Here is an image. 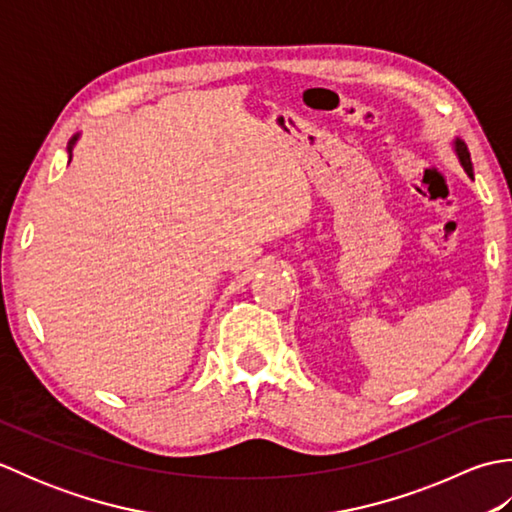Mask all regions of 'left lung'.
Wrapping results in <instances>:
<instances>
[{
    "instance_id": "1",
    "label": "left lung",
    "mask_w": 512,
    "mask_h": 512,
    "mask_svg": "<svg viewBox=\"0 0 512 512\" xmlns=\"http://www.w3.org/2000/svg\"><path fill=\"white\" fill-rule=\"evenodd\" d=\"M455 154H458V158H460V162H462L464 171L469 173V176L473 178V165H471L469 147H466V145H464V140H460V138H455Z\"/></svg>"
}]
</instances>
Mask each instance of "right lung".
Segmentation results:
<instances>
[{
  "label": "right lung",
  "mask_w": 512,
  "mask_h": 512,
  "mask_svg": "<svg viewBox=\"0 0 512 512\" xmlns=\"http://www.w3.org/2000/svg\"><path fill=\"white\" fill-rule=\"evenodd\" d=\"M74 140H76V138H72V143H70V154H72V145H74Z\"/></svg>",
  "instance_id": "obj_1"
}]
</instances>
